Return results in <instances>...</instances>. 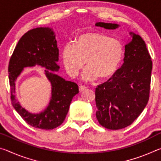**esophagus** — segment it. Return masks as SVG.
<instances>
[{"instance_id": "34e87169", "label": "esophagus", "mask_w": 161, "mask_h": 161, "mask_svg": "<svg viewBox=\"0 0 161 161\" xmlns=\"http://www.w3.org/2000/svg\"><path fill=\"white\" fill-rule=\"evenodd\" d=\"M86 88H87L86 86H83V85H81V86H80V92H83V91L85 90V89H86Z\"/></svg>"}]
</instances>
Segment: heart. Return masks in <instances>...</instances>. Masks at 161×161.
I'll return each mask as SVG.
<instances>
[{"instance_id": "1", "label": "heart", "mask_w": 161, "mask_h": 161, "mask_svg": "<svg viewBox=\"0 0 161 161\" xmlns=\"http://www.w3.org/2000/svg\"><path fill=\"white\" fill-rule=\"evenodd\" d=\"M124 56V47L119 40L97 32L80 35L77 43H67L62 52V59L68 75L76 77L85 64L87 68L82 77L94 80L100 76H112L121 65Z\"/></svg>"}]
</instances>
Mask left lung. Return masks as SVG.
Segmentation results:
<instances>
[{"label":"left lung","mask_w":161,"mask_h":161,"mask_svg":"<svg viewBox=\"0 0 161 161\" xmlns=\"http://www.w3.org/2000/svg\"><path fill=\"white\" fill-rule=\"evenodd\" d=\"M95 25L115 30L119 25L99 22ZM124 64L95 90L97 119L102 126L118 130L129 126L142 113L149 99L152 61L140 35L130 32Z\"/></svg>","instance_id":"8db88e82"}]
</instances>
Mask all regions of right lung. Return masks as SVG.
<instances>
[{
	"instance_id": "1",
	"label": "right lung",
	"mask_w": 161,
	"mask_h": 161,
	"mask_svg": "<svg viewBox=\"0 0 161 161\" xmlns=\"http://www.w3.org/2000/svg\"><path fill=\"white\" fill-rule=\"evenodd\" d=\"M59 49L55 34L50 28H37L24 34L19 40L8 65L10 99L16 111L26 123L37 129L50 130L63 123L71 102L79 93L78 85L66 81L54 72L59 67ZM35 65L46 67L45 74L51 83L52 97L49 105L39 114L27 111L15 99V81L24 68Z\"/></svg>"
}]
</instances>
